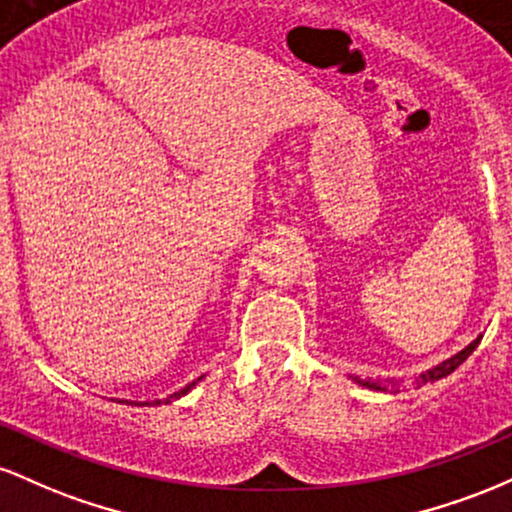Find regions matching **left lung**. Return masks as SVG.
I'll list each match as a JSON object with an SVG mask.
<instances>
[{"instance_id":"1","label":"left lung","mask_w":512,"mask_h":512,"mask_svg":"<svg viewBox=\"0 0 512 512\" xmlns=\"http://www.w3.org/2000/svg\"><path fill=\"white\" fill-rule=\"evenodd\" d=\"M481 342V337H477L474 339L472 344L469 346H464V349L460 351V354H455L452 358H448V361H443V363H438V366H433V368H428L426 373H421L419 375V380H416V383H436V380H440V378H445V375H450L452 370H455L457 366H460L462 361H467V356L472 354L474 349H477V344ZM351 380H354V383H358V385H363V387H368V390H380V392H387V390H395L397 392V380H370V378H354V375H351Z\"/></svg>"}]
</instances>
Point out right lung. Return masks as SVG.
I'll return each instance as SVG.
<instances>
[{
    "instance_id": "add662e5",
    "label": "right lung",
    "mask_w": 512,
    "mask_h": 512,
    "mask_svg": "<svg viewBox=\"0 0 512 512\" xmlns=\"http://www.w3.org/2000/svg\"><path fill=\"white\" fill-rule=\"evenodd\" d=\"M202 378H204V375H202ZM202 378L192 380V383H190V385H185V387H182V390H178V392H173V395H168L166 399H154V402H127V404H134V407H144V404H146V407H158V404H170V402H173V399H180L182 395H187V392H190V390H192V387H195V385H197V383H199V380H202Z\"/></svg>"
}]
</instances>
